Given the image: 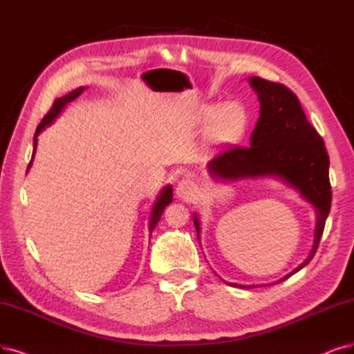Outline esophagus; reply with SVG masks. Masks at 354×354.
Segmentation results:
<instances>
[{
	"instance_id": "34e87169",
	"label": "esophagus",
	"mask_w": 354,
	"mask_h": 354,
	"mask_svg": "<svg viewBox=\"0 0 354 354\" xmlns=\"http://www.w3.org/2000/svg\"><path fill=\"white\" fill-rule=\"evenodd\" d=\"M175 191H176V195H178L180 200L191 201L192 197L195 195V184H194L191 179L184 178V179H180L178 182Z\"/></svg>"
}]
</instances>
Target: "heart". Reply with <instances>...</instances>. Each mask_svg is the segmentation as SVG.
Returning <instances> with one entry per match:
<instances>
[{"label":"heart","mask_w":354,"mask_h":354,"mask_svg":"<svg viewBox=\"0 0 354 354\" xmlns=\"http://www.w3.org/2000/svg\"><path fill=\"white\" fill-rule=\"evenodd\" d=\"M195 122L208 124L207 138L212 144H234L245 134L248 113L239 102L205 104L195 115Z\"/></svg>","instance_id":"heart-1"}]
</instances>
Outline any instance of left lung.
<instances>
[{
  "mask_svg": "<svg viewBox=\"0 0 354 354\" xmlns=\"http://www.w3.org/2000/svg\"><path fill=\"white\" fill-rule=\"evenodd\" d=\"M248 82L259 102V118L251 134L250 147L223 150L207 163V172L214 180L225 182L257 178L279 179L313 207L317 221L310 251L302 264L277 280L280 283L308 266L317 252L331 208L330 159L321 136L306 120L292 90L259 77H250ZM192 218L200 241V217L194 213ZM229 284L243 289L255 287Z\"/></svg>",
  "mask_w": 354,
  "mask_h": 354,
  "instance_id": "obj_1",
  "label": "left lung"
}]
</instances>
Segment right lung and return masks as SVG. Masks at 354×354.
<instances>
[{
	"mask_svg": "<svg viewBox=\"0 0 354 354\" xmlns=\"http://www.w3.org/2000/svg\"><path fill=\"white\" fill-rule=\"evenodd\" d=\"M84 90H86V87H78V88L70 91L68 95H65V96L57 99V100L54 102V104H52L50 111L46 113V116L42 120V122L37 125L36 133H35V138H33V141H35V142H33V154H32V160H30V163H29V166H28V172H29V169L32 167V162H33V157H35V153H36L37 136L41 134L46 127H49L52 122H54V121L57 120V118L59 116V113L62 112V109H64L65 106H67V104H68L70 102H73L75 97L80 96ZM172 198H174L172 185H166V187L160 191V194L157 195V198H156V201H154V204H153V208H151V212H150V218H149L150 238H151V232L154 230L156 225L159 223V220H160V217H162V214H163V212H165V208H166L170 203H172Z\"/></svg>",
	"mask_w": 354,
	"mask_h": 354,
	"instance_id": "right-lung-1",
	"label": "right lung"
}]
</instances>
